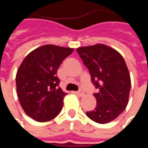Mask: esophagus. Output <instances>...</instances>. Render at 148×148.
<instances>
[{
  "mask_svg": "<svg viewBox=\"0 0 148 148\" xmlns=\"http://www.w3.org/2000/svg\"><path fill=\"white\" fill-rule=\"evenodd\" d=\"M75 93L77 94V96H79V97H82L84 95V92L82 90H78V91H77V92H75Z\"/></svg>",
  "mask_w": 148,
  "mask_h": 148,
  "instance_id": "34e87169",
  "label": "esophagus"
}]
</instances>
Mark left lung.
<instances>
[{
	"label": "left lung",
	"mask_w": 148,
	"mask_h": 148,
	"mask_svg": "<svg viewBox=\"0 0 148 148\" xmlns=\"http://www.w3.org/2000/svg\"><path fill=\"white\" fill-rule=\"evenodd\" d=\"M97 89L93 95L97 106L86 116L99 124L111 122L126 109L131 90V77L123 56L105 44L77 48Z\"/></svg>",
	"instance_id": "8db88e82"
}]
</instances>
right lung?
<instances>
[{"label": "right lung", "instance_id": "obj_1", "mask_svg": "<svg viewBox=\"0 0 148 148\" xmlns=\"http://www.w3.org/2000/svg\"><path fill=\"white\" fill-rule=\"evenodd\" d=\"M74 48L47 44L24 58L16 76L19 101L24 112L38 122L56 117L67 94L58 87L57 71Z\"/></svg>", "mask_w": 148, "mask_h": 148}]
</instances>
